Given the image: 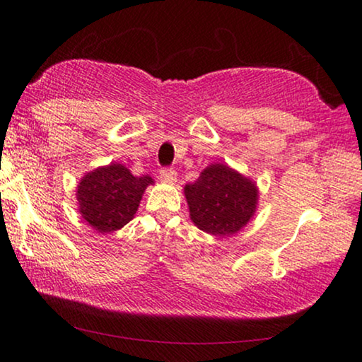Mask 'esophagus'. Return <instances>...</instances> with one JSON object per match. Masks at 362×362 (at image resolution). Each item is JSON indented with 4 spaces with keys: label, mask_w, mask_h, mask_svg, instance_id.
Instances as JSON below:
<instances>
[{
    "label": "esophagus",
    "mask_w": 362,
    "mask_h": 362,
    "mask_svg": "<svg viewBox=\"0 0 362 362\" xmlns=\"http://www.w3.org/2000/svg\"><path fill=\"white\" fill-rule=\"evenodd\" d=\"M160 180L168 185H173L176 181V171L173 168H163L160 171Z\"/></svg>",
    "instance_id": "esophagus-1"
}]
</instances>
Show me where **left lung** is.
<instances>
[{"instance_id": "left-lung-1", "label": "left lung", "mask_w": 362, "mask_h": 362, "mask_svg": "<svg viewBox=\"0 0 362 362\" xmlns=\"http://www.w3.org/2000/svg\"><path fill=\"white\" fill-rule=\"evenodd\" d=\"M185 196L194 226L207 234L229 237L255 214L259 187L239 171L214 163L185 186Z\"/></svg>"}]
</instances>
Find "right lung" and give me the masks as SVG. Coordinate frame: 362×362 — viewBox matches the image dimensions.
I'll list each match as a JSON object with an SVG mask.
<instances>
[{"instance_id": "obj_1", "label": "right lung", "mask_w": 362, "mask_h": 362, "mask_svg": "<svg viewBox=\"0 0 362 362\" xmlns=\"http://www.w3.org/2000/svg\"><path fill=\"white\" fill-rule=\"evenodd\" d=\"M150 176H133L120 163L87 173L77 186L78 212L92 229L110 234L122 229L136 214Z\"/></svg>"}]
</instances>
